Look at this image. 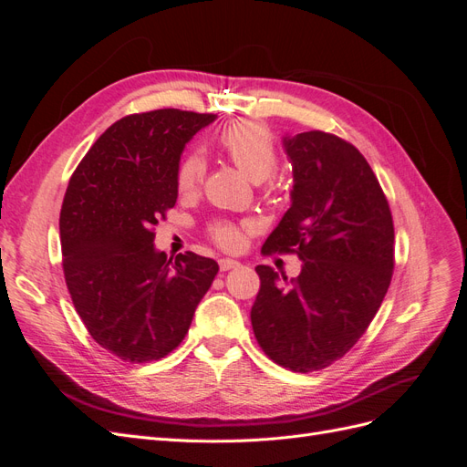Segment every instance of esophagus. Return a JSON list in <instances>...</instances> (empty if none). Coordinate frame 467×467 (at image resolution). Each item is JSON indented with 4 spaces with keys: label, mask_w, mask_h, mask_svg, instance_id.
I'll return each instance as SVG.
<instances>
[{
    "label": "esophagus",
    "mask_w": 467,
    "mask_h": 467,
    "mask_svg": "<svg viewBox=\"0 0 467 467\" xmlns=\"http://www.w3.org/2000/svg\"><path fill=\"white\" fill-rule=\"evenodd\" d=\"M239 261H234V259H220V271H232V268H237Z\"/></svg>",
    "instance_id": "1"
}]
</instances>
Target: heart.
Returning a JSON list of instances; mask_svg holds the SVG:
<instances>
[{
	"instance_id": "obj_1",
	"label": "heart",
	"mask_w": 467,
	"mask_h": 467,
	"mask_svg": "<svg viewBox=\"0 0 467 467\" xmlns=\"http://www.w3.org/2000/svg\"><path fill=\"white\" fill-rule=\"evenodd\" d=\"M220 150L228 155L230 161L249 177L253 182H263L276 169V146L271 130L255 120H235L220 132ZM206 175V160L201 151L185 155L177 169V191L182 196L194 194L201 189ZM212 237L225 247L235 249L242 244V230L230 222H218L210 228Z\"/></svg>"
}]
</instances>
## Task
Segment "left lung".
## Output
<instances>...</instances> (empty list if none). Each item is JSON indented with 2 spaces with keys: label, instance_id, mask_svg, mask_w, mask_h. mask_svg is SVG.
<instances>
[{
  "label": "left lung",
  "instance_id": "left-lung-1",
  "mask_svg": "<svg viewBox=\"0 0 467 467\" xmlns=\"http://www.w3.org/2000/svg\"><path fill=\"white\" fill-rule=\"evenodd\" d=\"M292 165L290 208L263 253L296 251L298 278L259 265L251 325L261 348L294 372L319 370L355 347L393 271V222L364 155L327 132L282 136Z\"/></svg>",
  "mask_w": 467,
  "mask_h": 467
}]
</instances>
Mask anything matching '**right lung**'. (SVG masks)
Returning a JSON list of instances; mask_svg holds the SVG:
<instances>
[{
  "label": "right lung",
  "instance_id": "add662e5",
  "mask_svg": "<svg viewBox=\"0 0 467 467\" xmlns=\"http://www.w3.org/2000/svg\"><path fill=\"white\" fill-rule=\"evenodd\" d=\"M216 115L160 109L117 120L69 179L60 212L64 276L95 341L126 362L169 355L218 275L192 251L167 259L153 228L177 202V169Z\"/></svg>",
  "mask_w": 467,
  "mask_h": 467
}]
</instances>
